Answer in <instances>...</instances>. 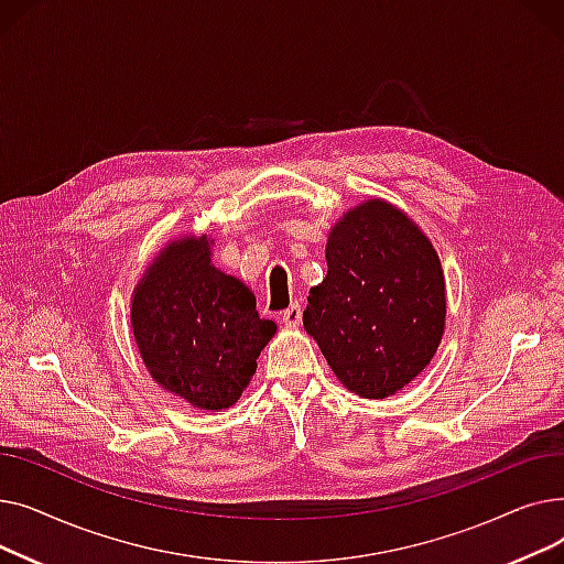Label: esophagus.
<instances>
[{"instance_id":"obj_1","label":"esophagus","mask_w":564,"mask_h":564,"mask_svg":"<svg viewBox=\"0 0 564 564\" xmlns=\"http://www.w3.org/2000/svg\"><path fill=\"white\" fill-rule=\"evenodd\" d=\"M281 322L285 324V327H297V324L302 322V306L294 302L290 304L283 313H281Z\"/></svg>"}]
</instances>
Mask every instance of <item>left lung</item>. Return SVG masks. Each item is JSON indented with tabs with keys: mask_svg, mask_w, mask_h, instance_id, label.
Listing matches in <instances>:
<instances>
[{
	"mask_svg": "<svg viewBox=\"0 0 564 564\" xmlns=\"http://www.w3.org/2000/svg\"><path fill=\"white\" fill-rule=\"evenodd\" d=\"M327 276L313 285L304 329L343 387L383 400L434 359L446 332V276L423 228L368 198L332 226Z\"/></svg>",
	"mask_w": 564,
	"mask_h": 564,
	"instance_id": "obj_1",
	"label": "left lung"
}]
</instances>
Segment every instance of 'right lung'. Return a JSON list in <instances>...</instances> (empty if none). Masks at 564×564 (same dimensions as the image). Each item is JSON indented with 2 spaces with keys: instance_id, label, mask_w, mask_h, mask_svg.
I'll list each match as a JSON object with an SVG mask.
<instances>
[{
  "instance_id": "obj_1",
  "label": "right lung",
  "mask_w": 564,
  "mask_h": 564,
  "mask_svg": "<svg viewBox=\"0 0 564 564\" xmlns=\"http://www.w3.org/2000/svg\"><path fill=\"white\" fill-rule=\"evenodd\" d=\"M213 237L169 240L141 274L130 302L139 357L158 387L200 411L232 406L276 334L253 292L213 264Z\"/></svg>"
}]
</instances>
